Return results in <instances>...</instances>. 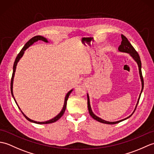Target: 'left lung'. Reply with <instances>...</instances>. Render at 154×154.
Returning <instances> with one entry per match:
<instances>
[{"instance_id": "obj_1", "label": "left lung", "mask_w": 154, "mask_h": 154, "mask_svg": "<svg viewBox=\"0 0 154 154\" xmlns=\"http://www.w3.org/2000/svg\"><path fill=\"white\" fill-rule=\"evenodd\" d=\"M121 37H122V42H121V44L120 45V46L119 47V51H123V52H126V53H128L130 54V55H132V57L134 59L135 61L137 62V63H138V67H139V73H140V78H141V81H142V91H141V93H140V97L138 99V103H137L136 104V109L134 110V111L136 110V107L137 106H138V104L139 103V100H140V96H141V94H142V90L143 89V76H142V69H141V67H142V63H141V60H140V57L139 56V55L138 54V52H137L136 51V50L134 48V47L132 45V44L130 43V42L128 41V40L126 38V36H124V35H121ZM87 105H88V109H89V114L91 116V117L93 118V119L96 120L97 121H99V122H101V123H104V124H117L119 123L120 122H121V121L122 120H126L127 119H128L129 117L131 116L133 113L134 112H134L131 114V115L129 116L128 117H127L126 119H124L123 120H121L120 121H117V122H107V121H105L103 119H100V118L97 117L96 115H94V114H93V112H92V110H91V106H90V102H89V95L87 94Z\"/></svg>"}]
</instances>
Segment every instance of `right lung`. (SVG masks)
Here are the masks:
<instances>
[{
	"instance_id": "obj_1",
	"label": "right lung",
	"mask_w": 154,
	"mask_h": 154,
	"mask_svg": "<svg viewBox=\"0 0 154 154\" xmlns=\"http://www.w3.org/2000/svg\"><path fill=\"white\" fill-rule=\"evenodd\" d=\"M38 40H42V41H44V42H48L47 40H46V39H45V38L42 37V36H40V35H35V36H34V37H33L32 38H31L30 40H29L28 42H27V43L24 45V46L23 47V48L22 49L21 51H20V53L18 54L17 57H16V58L15 61H14V66H13V73H12V78H11V94H12V97H14V95H13V93H12L13 79H14V73H15V71H16V65H17V63L18 62V61H19L20 59V58L22 57V56L23 55V54H24V51H25L26 50V49H27L29 46H30V45H31L32 44H33L34 43V42H37ZM71 92H72V90H71L70 91H69L68 93L67 94L66 97H65L64 105H63V109H62V110L61 111V112H60V114H59L57 116H55V118H54V119H52L51 120H48V121H46V122H36V121L32 120H31V119H28V118L26 116L25 114L22 112V111H21V112L22 113V114H23V115H24V117L26 118V119L28 121H30V122H32L35 123V124H50V123H53V122H56L57 120H58L59 119H60V118H61L62 116L63 115V114H64V112H65V109H66V106H67V99H68L69 97V95H70V94H71ZM14 100H15V102H16V100H15V99H14ZM16 104H17V103H16ZM17 106H18V104H17ZM18 108H19V106H18ZM19 109L20 110V108H19Z\"/></svg>"
}]
</instances>
